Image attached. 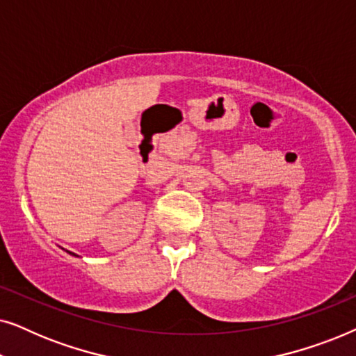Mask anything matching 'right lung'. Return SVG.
Here are the masks:
<instances>
[{
	"label": "right lung",
	"instance_id": "add662e5",
	"mask_svg": "<svg viewBox=\"0 0 356 356\" xmlns=\"http://www.w3.org/2000/svg\"><path fill=\"white\" fill-rule=\"evenodd\" d=\"M71 254H72V252H71ZM74 256H76V254H74Z\"/></svg>",
	"mask_w": 356,
	"mask_h": 356
}]
</instances>
